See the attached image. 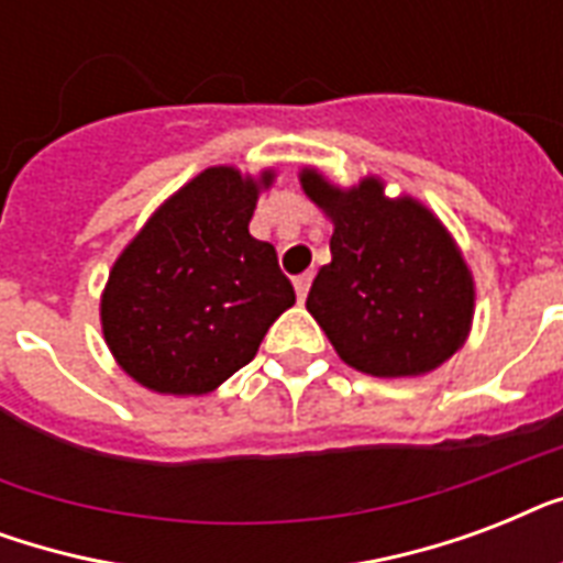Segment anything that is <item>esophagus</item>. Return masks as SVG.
Listing matches in <instances>:
<instances>
[{"label":"esophagus","instance_id":"esophagus-1","mask_svg":"<svg viewBox=\"0 0 563 563\" xmlns=\"http://www.w3.org/2000/svg\"><path fill=\"white\" fill-rule=\"evenodd\" d=\"M309 286H312V274H300V277H295V295H298V300L303 303L309 295Z\"/></svg>","mask_w":563,"mask_h":563}]
</instances>
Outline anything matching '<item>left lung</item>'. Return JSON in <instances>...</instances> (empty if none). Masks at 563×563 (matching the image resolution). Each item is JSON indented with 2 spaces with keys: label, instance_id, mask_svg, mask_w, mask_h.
I'll list each match as a JSON object with an SVG mask.
<instances>
[{
  "label": "left lung",
  "instance_id": "left-lung-1",
  "mask_svg": "<svg viewBox=\"0 0 563 563\" xmlns=\"http://www.w3.org/2000/svg\"><path fill=\"white\" fill-rule=\"evenodd\" d=\"M300 187L333 221L330 254L307 309L344 365L371 376H423L471 335L476 286L444 221L411 195L365 175L339 187L303 166Z\"/></svg>",
  "mask_w": 563,
  "mask_h": 563
}]
</instances>
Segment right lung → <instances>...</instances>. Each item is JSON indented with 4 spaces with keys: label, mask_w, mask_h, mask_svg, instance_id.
Here are the masks:
<instances>
[{
    "label": "right lung",
    "mask_w": 563,
    "mask_h": 563,
    "mask_svg": "<svg viewBox=\"0 0 563 563\" xmlns=\"http://www.w3.org/2000/svg\"><path fill=\"white\" fill-rule=\"evenodd\" d=\"M274 178V169L210 166L122 247L99 316L104 344L134 383L175 397L216 391L295 303L274 245L247 230Z\"/></svg>",
    "instance_id": "obj_1"
}]
</instances>
